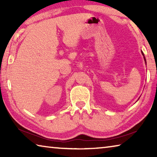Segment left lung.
<instances>
[{
  "label": "left lung",
  "mask_w": 157,
  "mask_h": 157,
  "mask_svg": "<svg viewBox=\"0 0 157 157\" xmlns=\"http://www.w3.org/2000/svg\"><path fill=\"white\" fill-rule=\"evenodd\" d=\"M142 54H143V57H144V59H145V56H144V54H143V52H142ZM145 62H146V61H145Z\"/></svg>",
  "instance_id": "1"
}]
</instances>
